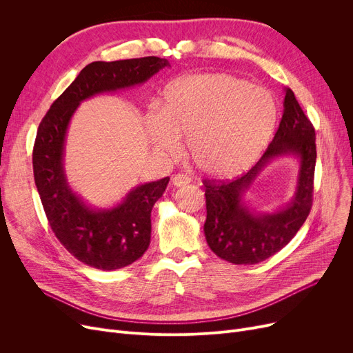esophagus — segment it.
Returning a JSON list of instances; mask_svg holds the SVG:
<instances>
[{"label": "esophagus", "mask_w": 353, "mask_h": 353, "mask_svg": "<svg viewBox=\"0 0 353 353\" xmlns=\"http://www.w3.org/2000/svg\"><path fill=\"white\" fill-rule=\"evenodd\" d=\"M190 183V177L188 174H183V173H179V174H174L172 177V184L174 188H183L186 186V184Z\"/></svg>", "instance_id": "1"}]
</instances>
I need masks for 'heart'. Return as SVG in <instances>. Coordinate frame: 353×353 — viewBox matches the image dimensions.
<instances>
[{
	"label": "heart",
	"mask_w": 353,
	"mask_h": 353,
	"mask_svg": "<svg viewBox=\"0 0 353 353\" xmlns=\"http://www.w3.org/2000/svg\"><path fill=\"white\" fill-rule=\"evenodd\" d=\"M276 123L270 92L220 72L192 74L172 83L160 107L144 117L148 144L163 154L186 152L208 177L230 179L246 172L266 148Z\"/></svg>",
	"instance_id": "b5f03b06"
}]
</instances>
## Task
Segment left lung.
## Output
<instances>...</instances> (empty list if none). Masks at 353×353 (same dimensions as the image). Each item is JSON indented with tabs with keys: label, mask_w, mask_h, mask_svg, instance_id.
<instances>
[{
	"label": "left lung",
	"mask_w": 353,
	"mask_h": 353,
	"mask_svg": "<svg viewBox=\"0 0 353 353\" xmlns=\"http://www.w3.org/2000/svg\"><path fill=\"white\" fill-rule=\"evenodd\" d=\"M314 128L296 100L285 88L283 116L266 152L252 169L234 180H203L208 217L205 236L209 248L234 265H256L283 249L305 223L312 209L316 164ZM294 155L300 160L296 192L290 203L273 214H259L243 196L272 160Z\"/></svg>",
	"instance_id": "8db88e82"
}]
</instances>
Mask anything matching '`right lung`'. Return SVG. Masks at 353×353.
<instances>
[{
	"label": "right lung",
	"instance_id": "add662e5",
	"mask_svg": "<svg viewBox=\"0 0 353 353\" xmlns=\"http://www.w3.org/2000/svg\"><path fill=\"white\" fill-rule=\"evenodd\" d=\"M169 61L143 57L94 61L85 65L41 120L32 150V169L48 223L60 243L87 266L100 270L125 268L150 245L152 209L170 177L140 184L110 209L88 206L68 186L64 144L70 120L81 101L145 83Z\"/></svg>",
	"mask_w": 353,
	"mask_h": 353
}]
</instances>
